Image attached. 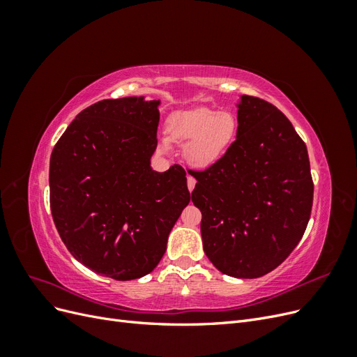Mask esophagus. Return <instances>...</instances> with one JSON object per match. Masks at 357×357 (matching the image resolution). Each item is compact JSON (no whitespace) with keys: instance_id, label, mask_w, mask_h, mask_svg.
<instances>
[{"instance_id":"esophagus-1","label":"esophagus","mask_w":357,"mask_h":357,"mask_svg":"<svg viewBox=\"0 0 357 357\" xmlns=\"http://www.w3.org/2000/svg\"><path fill=\"white\" fill-rule=\"evenodd\" d=\"M195 185H197V180L193 178L192 176H188V189L192 192L193 188H195Z\"/></svg>"}]
</instances>
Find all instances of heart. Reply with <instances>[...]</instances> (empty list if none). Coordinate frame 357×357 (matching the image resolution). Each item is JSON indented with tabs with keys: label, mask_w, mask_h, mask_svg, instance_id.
Instances as JSON below:
<instances>
[{
	"label": "heart",
	"mask_w": 357,
	"mask_h": 357,
	"mask_svg": "<svg viewBox=\"0 0 357 357\" xmlns=\"http://www.w3.org/2000/svg\"><path fill=\"white\" fill-rule=\"evenodd\" d=\"M167 129L171 139L188 143L185 158L192 167L208 168L228 152L238 122L231 112L197 109L172 116ZM162 146L167 149L168 139H164Z\"/></svg>",
	"instance_id": "heart-1"
}]
</instances>
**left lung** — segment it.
Wrapping results in <instances>:
<instances>
[{"instance_id": "left-lung-1", "label": "left lung", "mask_w": 357, "mask_h": 357, "mask_svg": "<svg viewBox=\"0 0 357 357\" xmlns=\"http://www.w3.org/2000/svg\"><path fill=\"white\" fill-rule=\"evenodd\" d=\"M236 139L215 164L192 171L204 252L220 273L257 278L294 252L310 220L307 146L275 105L243 95Z\"/></svg>"}]
</instances>
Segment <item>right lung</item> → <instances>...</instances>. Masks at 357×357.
Here are the masks:
<instances>
[{
	"mask_svg": "<svg viewBox=\"0 0 357 357\" xmlns=\"http://www.w3.org/2000/svg\"><path fill=\"white\" fill-rule=\"evenodd\" d=\"M159 101L102 100L77 114L50 156V210L70 253L93 273H152L190 201L186 171L150 167Z\"/></svg>",
	"mask_w": 357,
	"mask_h": 357,
	"instance_id": "obj_1",
	"label": "right lung"
}]
</instances>
